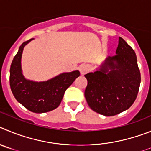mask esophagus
I'll use <instances>...</instances> for the list:
<instances>
[{
    "label": "esophagus",
    "mask_w": 151,
    "mask_h": 151,
    "mask_svg": "<svg viewBox=\"0 0 151 151\" xmlns=\"http://www.w3.org/2000/svg\"><path fill=\"white\" fill-rule=\"evenodd\" d=\"M79 70H80V72L81 74H86L89 71V66L86 65H82L80 66Z\"/></svg>",
    "instance_id": "34e87169"
}]
</instances>
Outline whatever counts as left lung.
I'll return each instance as SVG.
<instances>
[{"label": "left lung", "mask_w": 151, "mask_h": 151, "mask_svg": "<svg viewBox=\"0 0 151 151\" xmlns=\"http://www.w3.org/2000/svg\"><path fill=\"white\" fill-rule=\"evenodd\" d=\"M116 55L109 56L100 70L86 74L85 98L92 110L106 116L129 109L138 96L141 73L132 48L122 37Z\"/></svg>", "instance_id": "8db88e82"}]
</instances>
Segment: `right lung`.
<instances>
[{
    "label": "right lung",
    "mask_w": 151,
    "mask_h": 151,
    "mask_svg": "<svg viewBox=\"0 0 151 151\" xmlns=\"http://www.w3.org/2000/svg\"><path fill=\"white\" fill-rule=\"evenodd\" d=\"M32 39L22 43L12 62L9 85L13 96L20 104L34 113H45L59 107L66 89L80 76L78 70L63 73L46 82H33L24 78L21 70L23 48Z\"/></svg>",
    "instance_id": "right-lung-1"
}]
</instances>
